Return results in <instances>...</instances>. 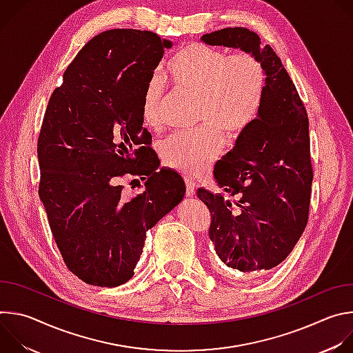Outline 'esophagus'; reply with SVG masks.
Here are the masks:
<instances>
[{"label":"esophagus","mask_w":353,"mask_h":353,"mask_svg":"<svg viewBox=\"0 0 353 353\" xmlns=\"http://www.w3.org/2000/svg\"><path fill=\"white\" fill-rule=\"evenodd\" d=\"M184 181H185V188H187L185 190L187 196H192L195 194V181L188 176H184Z\"/></svg>","instance_id":"34e87169"}]
</instances>
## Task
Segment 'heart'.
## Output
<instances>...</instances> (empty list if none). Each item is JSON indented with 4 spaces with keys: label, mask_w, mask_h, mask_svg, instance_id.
<instances>
[{
    "label": "heart",
    "mask_w": 353,
    "mask_h": 353,
    "mask_svg": "<svg viewBox=\"0 0 353 353\" xmlns=\"http://www.w3.org/2000/svg\"><path fill=\"white\" fill-rule=\"evenodd\" d=\"M162 79L177 89L198 94V121L207 123L192 131H179L166 138L163 162L185 173L204 172L221 154L223 130L237 138L253 124L263 108L267 72L250 53L228 54L203 43H192L173 54ZM162 79L150 81L142 97V120L158 127Z\"/></svg>",
    "instance_id": "1"
}]
</instances>
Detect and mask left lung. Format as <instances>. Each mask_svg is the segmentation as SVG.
<instances>
[{
    "mask_svg": "<svg viewBox=\"0 0 353 353\" xmlns=\"http://www.w3.org/2000/svg\"><path fill=\"white\" fill-rule=\"evenodd\" d=\"M210 46L240 48L267 72L263 108L232 150L216 162L214 179L223 194L198 188L210 208V239L219 260L243 275L272 270L303 233L310 207L313 169L309 119L300 96L274 50L245 28L201 36Z\"/></svg>",
    "mask_w": 353,
    "mask_h": 353,
    "instance_id": "1",
    "label": "left lung"
}]
</instances>
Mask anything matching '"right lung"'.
Wrapping results in <instances>:
<instances>
[{
    "label": "right lung",
    "mask_w": 353,
    "mask_h": 353,
    "mask_svg": "<svg viewBox=\"0 0 353 353\" xmlns=\"http://www.w3.org/2000/svg\"><path fill=\"white\" fill-rule=\"evenodd\" d=\"M172 46L154 32L106 30L82 47L48 100L39 195L68 270L89 285L130 281L146 232L184 198V180L158 170L142 127L145 88ZM124 174L147 179L132 200L121 194Z\"/></svg>",
    "instance_id": "1"
}]
</instances>
